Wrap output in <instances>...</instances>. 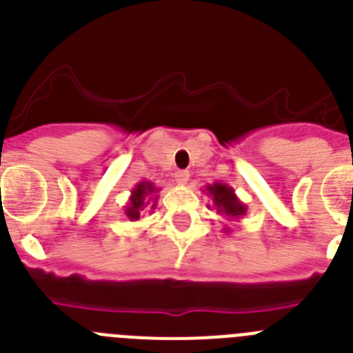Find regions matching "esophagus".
Listing matches in <instances>:
<instances>
[{"instance_id": "1", "label": "esophagus", "mask_w": 353, "mask_h": 353, "mask_svg": "<svg viewBox=\"0 0 353 353\" xmlns=\"http://www.w3.org/2000/svg\"><path fill=\"white\" fill-rule=\"evenodd\" d=\"M174 180H176V183H180V185H185V183L189 182V171L179 170L174 173Z\"/></svg>"}]
</instances>
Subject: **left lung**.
Listing matches in <instances>:
<instances>
[{
	"instance_id": "obj_1",
	"label": "left lung",
	"mask_w": 353,
	"mask_h": 353,
	"mask_svg": "<svg viewBox=\"0 0 353 353\" xmlns=\"http://www.w3.org/2000/svg\"><path fill=\"white\" fill-rule=\"evenodd\" d=\"M205 194L210 196L214 208L217 214L223 215L226 221H239L242 219L248 212V205L242 203L239 196L235 194V189L230 187L228 183L223 182H214L205 185ZM224 232L230 233V228H224Z\"/></svg>"
}]
</instances>
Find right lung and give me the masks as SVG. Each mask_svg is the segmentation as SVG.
Instances as JSON below:
<instances>
[{
	"label": "right lung",
	"instance_id": "right-lung-1",
	"mask_svg": "<svg viewBox=\"0 0 353 353\" xmlns=\"http://www.w3.org/2000/svg\"><path fill=\"white\" fill-rule=\"evenodd\" d=\"M157 192L159 187H155L154 182L141 180L139 183H136L132 191H130V198L127 201L125 208H123V214L130 221H138L143 210H146V208L154 210L157 207Z\"/></svg>",
	"mask_w": 353,
	"mask_h": 353
}]
</instances>
